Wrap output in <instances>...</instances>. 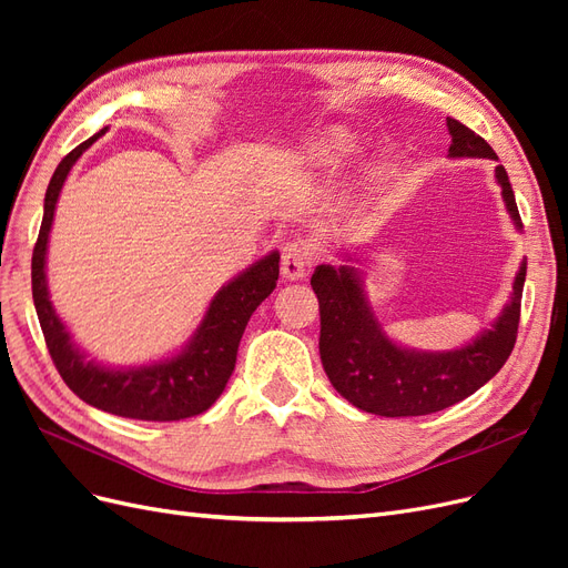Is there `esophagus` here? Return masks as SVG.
I'll use <instances>...</instances> for the list:
<instances>
[{
  "mask_svg": "<svg viewBox=\"0 0 568 568\" xmlns=\"http://www.w3.org/2000/svg\"><path fill=\"white\" fill-rule=\"evenodd\" d=\"M313 255L305 242H288L282 251V277L288 282L303 280L311 272Z\"/></svg>",
  "mask_w": 568,
  "mask_h": 568,
  "instance_id": "34e87169",
  "label": "esophagus"
}]
</instances>
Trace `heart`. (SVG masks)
Returning a JSON list of instances; mask_svg holds the SVG:
<instances>
[{"label":"heart","mask_w":568,"mask_h":568,"mask_svg":"<svg viewBox=\"0 0 568 568\" xmlns=\"http://www.w3.org/2000/svg\"><path fill=\"white\" fill-rule=\"evenodd\" d=\"M359 153V140L346 128H329L313 136L303 149V163L305 168L315 170L320 175H334L348 168L353 159ZM393 173L390 163H379L374 168V178H388Z\"/></svg>","instance_id":"1"}]
</instances>
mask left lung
I'll list each match as a JSON object with an SVG mask.
<instances>
[{"label": "left lung", "mask_w": 568, "mask_h": 568, "mask_svg": "<svg viewBox=\"0 0 568 568\" xmlns=\"http://www.w3.org/2000/svg\"><path fill=\"white\" fill-rule=\"evenodd\" d=\"M450 159H490L497 153L476 132L448 118ZM505 209L524 232L507 170L495 168ZM341 265H317L313 291L320 301V357L332 386L351 405L379 417H419L469 398L503 369L514 348L521 315L526 257L511 282V294L490 326L450 351H422L386 334L367 294L359 255L338 251Z\"/></svg>", "instance_id": "8db88e82"}]
</instances>
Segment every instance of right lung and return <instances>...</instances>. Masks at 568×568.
<instances>
[{
	"label": "right lung",
	"instance_id": "add662e5",
	"mask_svg": "<svg viewBox=\"0 0 568 568\" xmlns=\"http://www.w3.org/2000/svg\"><path fill=\"white\" fill-rule=\"evenodd\" d=\"M109 128L99 130L59 163L44 194V215L36 251H32V301L40 317L51 359L65 386L80 400L109 415L142 422H180L209 409L225 390L236 365L239 341L255 307L261 305L280 280V251H270L261 261L222 284L194 329L175 353L144 365L113 367L84 353L49 296L47 251L54 225L61 189L73 165Z\"/></svg>",
	"mask_w": 568,
	"mask_h": 568
}]
</instances>
